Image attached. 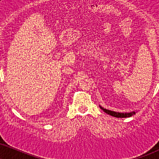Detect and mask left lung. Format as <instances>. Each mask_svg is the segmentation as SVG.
Here are the masks:
<instances>
[{
	"label": "left lung",
	"mask_w": 159,
	"mask_h": 159,
	"mask_svg": "<svg viewBox=\"0 0 159 159\" xmlns=\"http://www.w3.org/2000/svg\"><path fill=\"white\" fill-rule=\"evenodd\" d=\"M99 107L104 112H105L107 114L112 116L116 117V118H127V117H130L132 116L133 115L136 114L137 113L136 111H131V112H125V113H121V112H116V111H110L108 109L104 108L103 107H102L101 105H99Z\"/></svg>",
	"instance_id": "8db88e82"
}]
</instances>
